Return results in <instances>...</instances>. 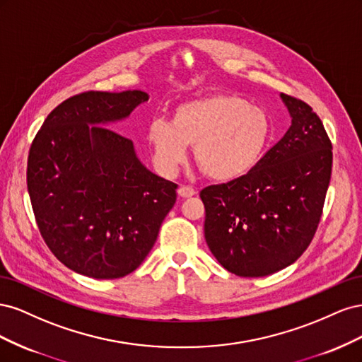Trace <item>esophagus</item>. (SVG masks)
<instances>
[{"instance_id":"34e87169","label":"esophagus","mask_w":362,"mask_h":362,"mask_svg":"<svg viewBox=\"0 0 362 362\" xmlns=\"http://www.w3.org/2000/svg\"><path fill=\"white\" fill-rule=\"evenodd\" d=\"M178 194L181 196V198H192V196L196 194V190L189 187V185H181V187L178 189Z\"/></svg>"}]
</instances>
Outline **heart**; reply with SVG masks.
<instances>
[{
  "instance_id": "b5f03b06",
  "label": "heart",
  "mask_w": 362,
  "mask_h": 362,
  "mask_svg": "<svg viewBox=\"0 0 362 362\" xmlns=\"http://www.w3.org/2000/svg\"><path fill=\"white\" fill-rule=\"evenodd\" d=\"M272 122L261 107L233 93H210L173 107L169 124L154 119L146 141L157 168L173 175L194 146V160L208 178L231 182L257 168L269 146Z\"/></svg>"
}]
</instances>
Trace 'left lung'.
Segmentation results:
<instances>
[{"instance_id":"8db88e82","label":"left lung","mask_w":362,"mask_h":362,"mask_svg":"<svg viewBox=\"0 0 362 362\" xmlns=\"http://www.w3.org/2000/svg\"><path fill=\"white\" fill-rule=\"evenodd\" d=\"M287 133L246 177L201 192L205 242L237 276L258 278L288 267L319 225L332 170V145L320 117L281 93Z\"/></svg>"}]
</instances>
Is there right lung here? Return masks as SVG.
<instances>
[{
	"label": "right lung",
	"instance_id": "right-lung-1",
	"mask_svg": "<svg viewBox=\"0 0 362 362\" xmlns=\"http://www.w3.org/2000/svg\"><path fill=\"white\" fill-rule=\"evenodd\" d=\"M148 100L144 90L75 95L33 140L27 187L39 231L80 275L116 279L134 272L177 201V184L152 173L133 141L108 129Z\"/></svg>",
	"mask_w": 362,
	"mask_h": 362
}]
</instances>
